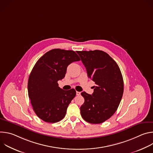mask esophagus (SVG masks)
I'll use <instances>...</instances> for the list:
<instances>
[{
  "label": "esophagus",
  "instance_id": "obj_1",
  "mask_svg": "<svg viewBox=\"0 0 153 153\" xmlns=\"http://www.w3.org/2000/svg\"><path fill=\"white\" fill-rule=\"evenodd\" d=\"M80 94V92L79 91H76V95L77 96H79Z\"/></svg>",
  "mask_w": 153,
  "mask_h": 153
}]
</instances>
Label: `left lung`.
Listing matches in <instances>:
<instances>
[{"label": "left lung", "mask_w": 153, "mask_h": 153, "mask_svg": "<svg viewBox=\"0 0 153 153\" xmlns=\"http://www.w3.org/2000/svg\"><path fill=\"white\" fill-rule=\"evenodd\" d=\"M86 69L88 77L95 82L91 95L81 93L85 102L80 114L86 122L103 123L116 111L123 93V80L117 63L100 50L77 51Z\"/></svg>", "instance_id": "1"}]
</instances>
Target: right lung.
<instances>
[{"instance_id": "1", "label": "right lung", "mask_w": 153, "mask_h": 153, "mask_svg": "<svg viewBox=\"0 0 153 153\" xmlns=\"http://www.w3.org/2000/svg\"><path fill=\"white\" fill-rule=\"evenodd\" d=\"M80 60L74 51L53 49L36 63L28 79V96L35 113L42 120L55 123L65 116L76 91L62 90L57 82L65 77L70 63Z\"/></svg>"}]
</instances>
